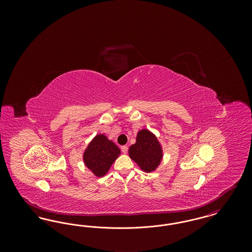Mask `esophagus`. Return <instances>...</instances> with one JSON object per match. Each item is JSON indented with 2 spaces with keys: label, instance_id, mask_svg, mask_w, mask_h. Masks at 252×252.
<instances>
[{
  "label": "esophagus",
  "instance_id": "esophagus-1",
  "mask_svg": "<svg viewBox=\"0 0 252 252\" xmlns=\"http://www.w3.org/2000/svg\"><path fill=\"white\" fill-rule=\"evenodd\" d=\"M121 149H122V152H123L124 154H126L128 147H127L126 145H123V146H121Z\"/></svg>",
  "mask_w": 252,
  "mask_h": 252
}]
</instances>
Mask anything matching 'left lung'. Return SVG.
<instances>
[{
  "label": "left lung",
  "instance_id": "left-lung-1",
  "mask_svg": "<svg viewBox=\"0 0 252 252\" xmlns=\"http://www.w3.org/2000/svg\"><path fill=\"white\" fill-rule=\"evenodd\" d=\"M128 154L143 171L150 173L159 165L162 148L153 133L142 129L137 134L136 143L129 147Z\"/></svg>",
  "mask_w": 252,
  "mask_h": 252
}]
</instances>
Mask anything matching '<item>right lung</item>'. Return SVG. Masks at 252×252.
I'll return each mask as SVG.
<instances>
[{
  "instance_id": "add662e5",
  "label": "right lung",
  "mask_w": 252,
  "mask_h": 252,
  "mask_svg": "<svg viewBox=\"0 0 252 252\" xmlns=\"http://www.w3.org/2000/svg\"><path fill=\"white\" fill-rule=\"evenodd\" d=\"M120 154V149L116 144L109 141L104 134H98L86 148L83 159L85 165L96 177L101 178L108 173Z\"/></svg>"
}]
</instances>
